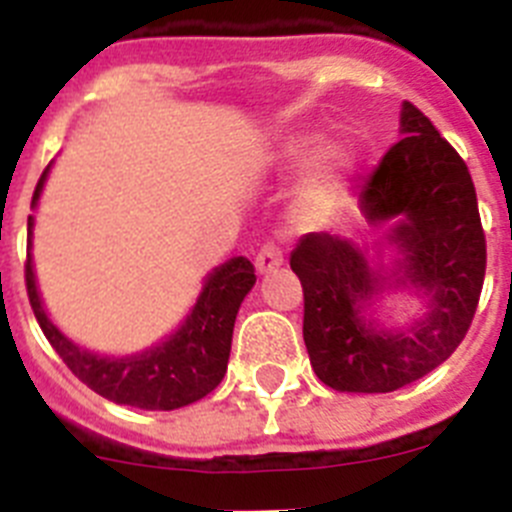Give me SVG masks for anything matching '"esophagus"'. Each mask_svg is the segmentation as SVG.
<instances>
[{
  "instance_id": "esophagus-1",
  "label": "esophagus",
  "mask_w": 512,
  "mask_h": 512,
  "mask_svg": "<svg viewBox=\"0 0 512 512\" xmlns=\"http://www.w3.org/2000/svg\"><path fill=\"white\" fill-rule=\"evenodd\" d=\"M282 261V251H279L274 243H266V246L256 253V271H259V274H271V271L282 266Z\"/></svg>"
}]
</instances>
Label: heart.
Wrapping results in <instances>:
<instances>
[{
	"label": "heart",
	"instance_id": "b5f03b06",
	"mask_svg": "<svg viewBox=\"0 0 512 512\" xmlns=\"http://www.w3.org/2000/svg\"><path fill=\"white\" fill-rule=\"evenodd\" d=\"M323 140L320 133H295L269 156V166L277 171H295L310 164L289 202L292 220L302 228H315L333 215L356 171V153L351 148L343 143H328L323 148Z\"/></svg>",
	"mask_w": 512,
	"mask_h": 512
}]
</instances>
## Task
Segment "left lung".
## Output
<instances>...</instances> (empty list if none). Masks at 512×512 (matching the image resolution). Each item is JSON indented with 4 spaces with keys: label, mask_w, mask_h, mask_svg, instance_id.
Masks as SVG:
<instances>
[{
    "label": "left lung",
    "mask_w": 512,
    "mask_h": 512,
    "mask_svg": "<svg viewBox=\"0 0 512 512\" xmlns=\"http://www.w3.org/2000/svg\"><path fill=\"white\" fill-rule=\"evenodd\" d=\"M400 135L359 194L382 228L377 256L346 235L310 233L289 256L305 292V336L318 379L338 392H395L456 351L485 282L477 192L459 153L402 102ZM384 247L393 256L381 259ZM408 291L419 312L397 324L383 300Z\"/></svg>",
    "instance_id": "obj_1"
}]
</instances>
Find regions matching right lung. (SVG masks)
<instances>
[{"label": "right lung", "mask_w": 512, "mask_h": 512, "mask_svg": "<svg viewBox=\"0 0 512 512\" xmlns=\"http://www.w3.org/2000/svg\"><path fill=\"white\" fill-rule=\"evenodd\" d=\"M51 166L43 171L33 194V212L38 210ZM35 215L27 217V297L45 338L56 348L63 364L97 395L140 410H176L210 395L228 372L235 315L256 284L251 261L233 256L215 266L202 282L197 302L187 318L153 346L133 354H99L71 341L48 315L40 297L33 264Z\"/></svg>", "instance_id": "right-lung-1"}]
</instances>
